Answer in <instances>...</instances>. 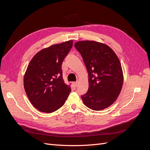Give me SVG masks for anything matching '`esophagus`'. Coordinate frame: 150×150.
Returning a JSON list of instances; mask_svg holds the SVG:
<instances>
[{
	"label": "esophagus",
	"mask_w": 150,
	"mask_h": 150,
	"mask_svg": "<svg viewBox=\"0 0 150 150\" xmlns=\"http://www.w3.org/2000/svg\"><path fill=\"white\" fill-rule=\"evenodd\" d=\"M73 85H74V87L76 88L77 86H78V81H76V82H74V83H73Z\"/></svg>",
	"instance_id": "1"
}]
</instances>
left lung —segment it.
<instances>
[{"mask_svg": "<svg viewBox=\"0 0 150 150\" xmlns=\"http://www.w3.org/2000/svg\"><path fill=\"white\" fill-rule=\"evenodd\" d=\"M75 48L81 54L89 76L88 92L81 96L85 105L95 111L104 110L118 97L123 74L118 57L107 45L93 40L78 41Z\"/></svg>", "mask_w": 150, "mask_h": 150, "instance_id": "1", "label": "left lung"}]
</instances>
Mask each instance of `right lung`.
Listing matches in <instances>:
<instances>
[{"mask_svg":"<svg viewBox=\"0 0 150 150\" xmlns=\"http://www.w3.org/2000/svg\"><path fill=\"white\" fill-rule=\"evenodd\" d=\"M72 44L69 40L43 49L29 62L24 86L30 103L40 111L50 113L57 110L71 91L63 80L62 64Z\"/></svg>","mask_w":150,"mask_h":150,"instance_id":"right-lung-1","label":"right lung"}]
</instances>
